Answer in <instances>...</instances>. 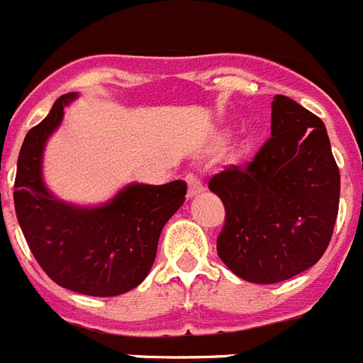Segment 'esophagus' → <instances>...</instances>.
Returning a JSON list of instances; mask_svg holds the SVG:
<instances>
[{"label":"esophagus","instance_id":"1","mask_svg":"<svg viewBox=\"0 0 363 363\" xmlns=\"http://www.w3.org/2000/svg\"><path fill=\"white\" fill-rule=\"evenodd\" d=\"M185 182H187V196L189 199H193V196H196L199 193H202V182H200L196 176L189 174L187 178H185Z\"/></svg>","mask_w":363,"mask_h":363}]
</instances>
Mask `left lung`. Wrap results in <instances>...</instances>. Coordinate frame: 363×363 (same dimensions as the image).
I'll list each match as a JSON object with an SVG mask.
<instances>
[{
  "label": "left lung",
  "instance_id": "1",
  "mask_svg": "<svg viewBox=\"0 0 363 363\" xmlns=\"http://www.w3.org/2000/svg\"><path fill=\"white\" fill-rule=\"evenodd\" d=\"M271 139L245 167L209 179L226 209L218 257L239 278L277 284L315 265L340 208V169L319 116L274 96Z\"/></svg>",
  "mask_w": 363,
  "mask_h": 363
}]
</instances>
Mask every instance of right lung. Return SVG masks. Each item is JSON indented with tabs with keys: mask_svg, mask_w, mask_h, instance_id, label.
<instances>
[{
	"mask_svg": "<svg viewBox=\"0 0 363 363\" xmlns=\"http://www.w3.org/2000/svg\"><path fill=\"white\" fill-rule=\"evenodd\" d=\"M74 98V92L61 96L26 135L14 209L33 256L53 282L83 295H122L139 286L154 265L161 230L184 203L187 185L184 179L131 184L98 208L57 200L42 179V155Z\"/></svg>",
	"mask_w": 363,
	"mask_h": 363,
	"instance_id": "right-lung-1",
	"label": "right lung"
}]
</instances>
